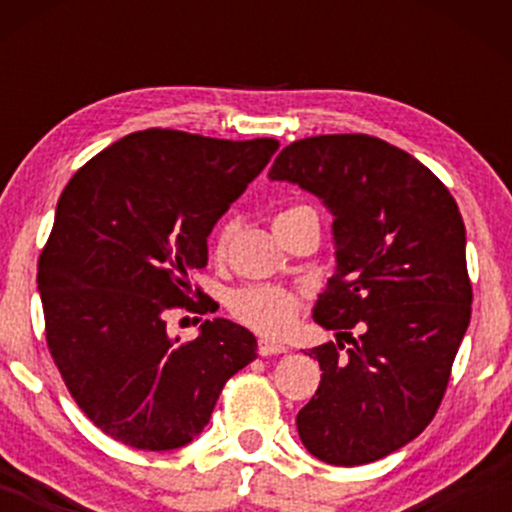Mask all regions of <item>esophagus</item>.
Wrapping results in <instances>:
<instances>
[{"label":"esophagus","mask_w":512,"mask_h":512,"mask_svg":"<svg viewBox=\"0 0 512 512\" xmlns=\"http://www.w3.org/2000/svg\"><path fill=\"white\" fill-rule=\"evenodd\" d=\"M257 354L260 356H276V354H286V346L274 342V339L260 337L257 339Z\"/></svg>","instance_id":"obj_1"}]
</instances>
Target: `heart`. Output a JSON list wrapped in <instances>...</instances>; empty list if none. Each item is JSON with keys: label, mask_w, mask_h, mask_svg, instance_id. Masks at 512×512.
I'll list each match as a JSON object with an SVG mask.
<instances>
[{"label": "heart", "mask_w": 512, "mask_h": 512, "mask_svg": "<svg viewBox=\"0 0 512 512\" xmlns=\"http://www.w3.org/2000/svg\"><path fill=\"white\" fill-rule=\"evenodd\" d=\"M305 216L308 219H317V211L308 207V204H293V207L281 209L274 216V231H281L284 226H289V223L298 219H305ZM233 231H236V223H223L221 231L216 233V255L226 252ZM303 301L305 298L301 291L286 289V286L248 284L228 293L226 305L228 313L236 317L238 322H243L245 327H250V330L267 334V337H284L296 325V317L301 313Z\"/></svg>", "instance_id": "heart-1"}]
</instances>
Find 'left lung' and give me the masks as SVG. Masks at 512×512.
<instances>
[{"mask_svg": "<svg viewBox=\"0 0 512 512\" xmlns=\"http://www.w3.org/2000/svg\"><path fill=\"white\" fill-rule=\"evenodd\" d=\"M269 178L334 214L337 269L313 317L339 339L310 349L322 380L298 436L327 464L375 462L419 436L448 390L472 317L462 214L424 163L368 134L298 139Z\"/></svg>", "mask_w": 512, "mask_h": 512, "instance_id": "1", "label": "left lung"}]
</instances>
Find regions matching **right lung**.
I'll return each instance as SVG.
<instances>
[{"mask_svg": "<svg viewBox=\"0 0 512 512\" xmlns=\"http://www.w3.org/2000/svg\"><path fill=\"white\" fill-rule=\"evenodd\" d=\"M279 149L276 139H211L151 127L74 173L38 260L45 339L69 395L110 438L175 450L209 424L223 385L257 358V339L223 317L192 342L166 313L204 315L190 276L207 267L214 223ZM199 297V302H192Z\"/></svg>", "mask_w": 512, "mask_h": 512, "instance_id": "1", "label": "right lung"}]
</instances>
